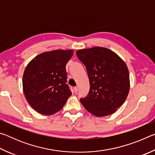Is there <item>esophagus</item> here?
<instances>
[{
	"mask_svg": "<svg viewBox=\"0 0 155 155\" xmlns=\"http://www.w3.org/2000/svg\"><path fill=\"white\" fill-rule=\"evenodd\" d=\"M74 90L75 92H77L78 90V86H77V87H74Z\"/></svg>",
	"mask_w": 155,
	"mask_h": 155,
	"instance_id": "obj_1",
	"label": "esophagus"
}]
</instances>
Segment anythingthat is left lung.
<instances>
[{"instance_id": "1", "label": "left lung", "mask_w": 155, "mask_h": 155, "mask_svg": "<svg viewBox=\"0 0 155 155\" xmlns=\"http://www.w3.org/2000/svg\"><path fill=\"white\" fill-rule=\"evenodd\" d=\"M76 53L85 65L90 85L88 95L81 98V103L96 117L113 114L129 92L127 65L114 51L103 47L81 49Z\"/></svg>"}]
</instances>
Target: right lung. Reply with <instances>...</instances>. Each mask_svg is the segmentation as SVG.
<instances>
[{
    "mask_svg": "<svg viewBox=\"0 0 155 155\" xmlns=\"http://www.w3.org/2000/svg\"><path fill=\"white\" fill-rule=\"evenodd\" d=\"M73 52V50H54L43 52L26 67L22 78L23 91L31 107L40 114H55L72 95L66 84L65 65Z\"/></svg>",
    "mask_w": 155,
    "mask_h": 155,
    "instance_id": "add662e5",
    "label": "right lung"
}]
</instances>
